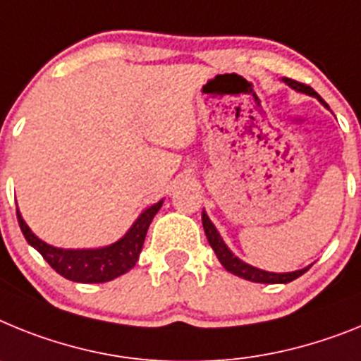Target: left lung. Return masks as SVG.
Wrapping results in <instances>:
<instances>
[{
  "label": "left lung",
  "instance_id": "obj_1",
  "mask_svg": "<svg viewBox=\"0 0 361 361\" xmlns=\"http://www.w3.org/2000/svg\"><path fill=\"white\" fill-rule=\"evenodd\" d=\"M283 81L289 87H293L294 90H298V92H303V94H309V96H314V98H318L319 102L325 105L324 99L319 98V94L316 92L314 89H311L309 85H305V83H300V81L290 80V78H285ZM202 221H203V228H205L207 240H209V243H211L212 250L216 252V256H218V259L221 262V265H224V267L227 269L228 272H233V274L240 276V278H243V280L256 281V283H289V281L300 278L303 272H307V271H309V267H311V265H309V267L300 269V271L276 274V272H267V271H262V269L252 267V265H247V263L241 262L240 258H236V256H234L233 252L227 249V245H225L224 240L219 238L218 231H216V227L212 225V221L209 219V216H207L205 212H202Z\"/></svg>",
  "mask_w": 361,
  "mask_h": 361
}]
</instances>
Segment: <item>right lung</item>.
Returning a JSON list of instances; mask_svg holds the SVG:
<instances>
[{"instance_id":"right-lung-1","label":"right lung","mask_w":361,"mask_h":361,"mask_svg":"<svg viewBox=\"0 0 361 361\" xmlns=\"http://www.w3.org/2000/svg\"><path fill=\"white\" fill-rule=\"evenodd\" d=\"M161 203L163 202H158L156 205L149 207L120 241L103 249L87 250L58 249V247L49 245L36 234H32L29 225L21 218L20 211H16V214H18V224H20L25 240L29 241L58 274L71 281H80V283H103V281H111L125 274L136 265L150 221L159 211Z\"/></svg>"}]
</instances>
